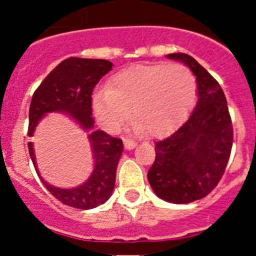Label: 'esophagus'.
I'll return each instance as SVG.
<instances>
[{
    "label": "esophagus",
    "mask_w": 256,
    "mask_h": 256,
    "mask_svg": "<svg viewBox=\"0 0 256 256\" xmlns=\"http://www.w3.org/2000/svg\"><path fill=\"white\" fill-rule=\"evenodd\" d=\"M123 144H124V148H126V150H132V148H136V144H137L134 141H130V140H128V138H124Z\"/></svg>",
    "instance_id": "1"
}]
</instances>
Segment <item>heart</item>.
Instances as JSON below:
<instances>
[{"label":"heart","instance_id":"heart-1","mask_svg":"<svg viewBox=\"0 0 256 256\" xmlns=\"http://www.w3.org/2000/svg\"><path fill=\"white\" fill-rule=\"evenodd\" d=\"M196 94V78L184 65H136L118 72L108 88L94 94V112L101 126L116 130L132 110L136 130L160 137L186 119Z\"/></svg>","mask_w":256,"mask_h":256}]
</instances>
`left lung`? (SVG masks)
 <instances>
[{"label": "left lung", "instance_id": "1", "mask_svg": "<svg viewBox=\"0 0 256 256\" xmlns=\"http://www.w3.org/2000/svg\"><path fill=\"white\" fill-rule=\"evenodd\" d=\"M195 74L198 102L186 123L156 142V158L148 180L156 196L188 204L209 195L230 159L234 128L224 92L205 68L187 54H169Z\"/></svg>", "mask_w": 256, "mask_h": 256}]
</instances>
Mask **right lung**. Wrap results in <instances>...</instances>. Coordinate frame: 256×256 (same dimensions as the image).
<instances>
[{"mask_svg":"<svg viewBox=\"0 0 256 256\" xmlns=\"http://www.w3.org/2000/svg\"><path fill=\"white\" fill-rule=\"evenodd\" d=\"M112 68V62L101 58H69L61 61L44 79L32 97L29 108L28 136L32 137L38 122L48 112H65L87 132H92V92L105 74ZM91 142L94 168L83 184L74 188H58L51 186L40 177L36 162L33 144L28 142L29 155L38 177L58 201L76 209H94L102 205L112 196L115 186V174L122 152L120 138L108 136L104 130H94L88 136Z\"/></svg>","mask_w":256,"mask_h":256,"instance_id":"add662e5","label":"right lung"}]
</instances>
